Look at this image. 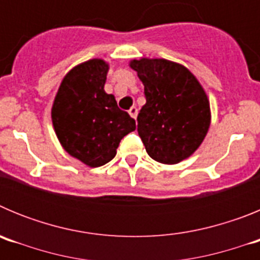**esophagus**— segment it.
I'll return each mask as SVG.
<instances>
[{
  "label": "esophagus",
  "instance_id": "34e87169",
  "mask_svg": "<svg viewBox=\"0 0 260 260\" xmlns=\"http://www.w3.org/2000/svg\"><path fill=\"white\" fill-rule=\"evenodd\" d=\"M128 114L133 117L134 119H137V116H138V109L137 107H132L130 109H128Z\"/></svg>",
  "mask_w": 260,
  "mask_h": 260
}]
</instances>
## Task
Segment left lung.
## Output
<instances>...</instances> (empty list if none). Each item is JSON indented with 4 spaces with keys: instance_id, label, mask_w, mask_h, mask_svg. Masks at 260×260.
Instances as JSON below:
<instances>
[{
    "instance_id": "8db88e82",
    "label": "left lung",
    "mask_w": 260,
    "mask_h": 260,
    "mask_svg": "<svg viewBox=\"0 0 260 260\" xmlns=\"http://www.w3.org/2000/svg\"><path fill=\"white\" fill-rule=\"evenodd\" d=\"M144 86L146 104L138 114V134L147 153L177 164L197 151L211 122L210 103L197 78L180 63L142 58L130 62Z\"/></svg>"
}]
</instances>
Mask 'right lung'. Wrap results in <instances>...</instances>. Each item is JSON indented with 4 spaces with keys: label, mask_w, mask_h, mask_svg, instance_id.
I'll list each match as a JSON object with an SVG mask.
<instances>
[{
    "label": "right lung",
    "mask_w": 260,
    "mask_h": 260,
    "mask_svg": "<svg viewBox=\"0 0 260 260\" xmlns=\"http://www.w3.org/2000/svg\"><path fill=\"white\" fill-rule=\"evenodd\" d=\"M108 69L98 58L75 66L62 80L52 108L62 147L92 168L109 162L121 139L135 130L134 118L104 91Z\"/></svg>",
    "instance_id": "right-lung-1"
}]
</instances>
